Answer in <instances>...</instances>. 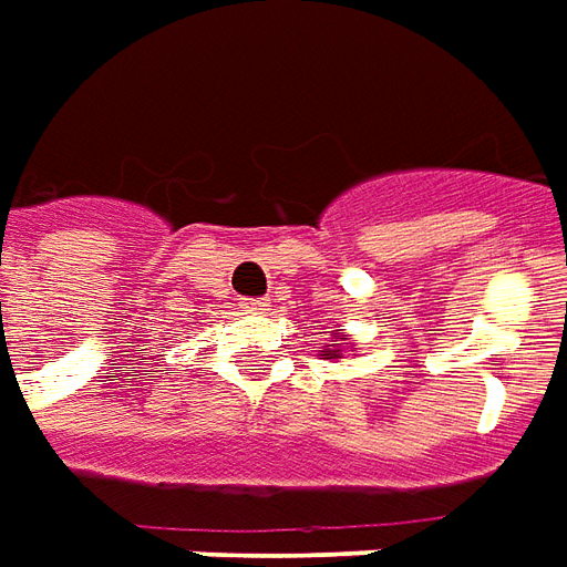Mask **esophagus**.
<instances>
[{"instance_id": "esophagus-1", "label": "esophagus", "mask_w": 567, "mask_h": 567, "mask_svg": "<svg viewBox=\"0 0 567 567\" xmlns=\"http://www.w3.org/2000/svg\"><path fill=\"white\" fill-rule=\"evenodd\" d=\"M239 307H243L245 312H260L267 307V300H264V297H239Z\"/></svg>"}]
</instances>
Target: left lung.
I'll use <instances>...</instances> for the list:
<instances>
[{
  "label": "left lung",
  "instance_id": "left-lung-1",
  "mask_svg": "<svg viewBox=\"0 0 567 567\" xmlns=\"http://www.w3.org/2000/svg\"><path fill=\"white\" fill-rule=\"evenodd\" d=\"M324 352V350H322ZM324 355H331V359H334V355H338V350H334V352H324Z\"/></svg>",
  "mask_w": 567,
  "mask_h": 567
}]
</instances>
